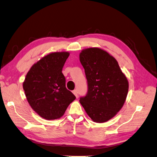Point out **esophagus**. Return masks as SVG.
<instances>
[{
    "instance_id": "34e87169",
    "label": "esophagus",
    "mask_w": 157,
    "mask_h": 157,
    "mask_svg": "<svg viewBox=\"0 0 157 157\" xmlns=\"http://www.w3.org/2000/svg\"><path fill=\"white\" fill-rule=\"evenodd\" d=\"M73 93L75 94V96L76 97H78V92H77V90H74L73 91Z\"/></svg>"
}]
</instances>
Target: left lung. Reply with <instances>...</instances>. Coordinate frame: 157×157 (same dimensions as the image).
I'll return each instance as SVG.
<instances>
[{"label": "left lung", "instance_id": "obj_1", "mask_svg": "<svg viewBox=\"0 0 157 157\" xmlns=\"http://www.w3.org/2000/svg\"><path fill=\"white\" fill-rule=\"evenodd\" d=\"M88 84L85 96L80 103L91 119L103 123L112 119L124 105L129 83L116 59L97 48L85 49L80 53Z\"/></svg>", "mask_w": 157, "mask_h": 157}]
</instances>
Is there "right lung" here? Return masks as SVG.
Masks as SVG:
<instances>
[{
  "label": "right lung",
  "instance_id": "right-lung-1",
  "mask_svg": "<svg viewBox=\"0 0 157 157\" xmlns=\"http://www.w3.org/2000/svg\"><path fill=\"white\" fill-rule=\"evenodd\" d=\"M68 52H55L33 65L25 78L23 88L32 108L45 120L59 119L76 98L65 86L63 67Z\"/></svg>",
  "mask_w": 157,
  "mask_h": 157
}]
</instances>
